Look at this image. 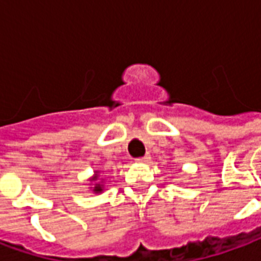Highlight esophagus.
Instances as JSON below:
<instances>
[{"label": "esophagus", "instance_id": "obj_1", "mask_svg": "<svg viewBox=\"0 0 261 261\" xmlns=\"http://www.w3.org/2000/svg\"><path fill=\"white\" fill-rule=\"evenodd\" d=\"M149 159H150V156L145 155L144 158H140V159H137V162H138V163H148V162H149Z\"/></svg>", "mask_w": 261, "mask_h": 261}]
</instances>
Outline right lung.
<instances>
[{
  "label": "right lung",
  "instance_id": "right-lung-1",
  "mask_svg": "<svg viewBox=\"0 0 261 261\" xmlns=\"http://www.w3.org/2000/svg\"><path fill=\"white\" fill-rule=\"evenodd\" d=\"M98 177H99V174H98V171H95V174H94V177L91 178V181H96V179H98ZM102 188H103V187H102V184L96 182L95 187H94V190L92 191H94L95 194H99V192H102Z\"/></svg>",
  "mask_w": 261,
  "mask_h": 261
}]
</instances>
